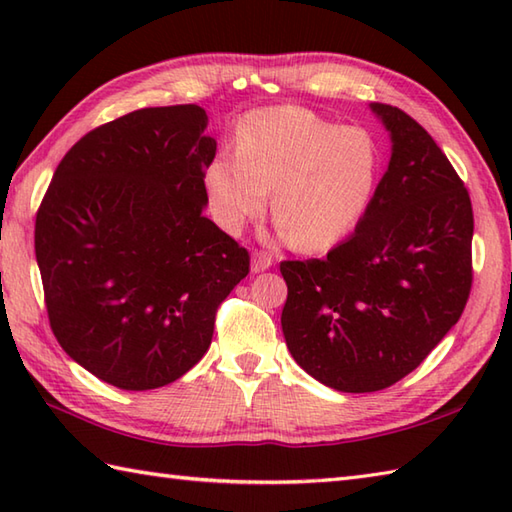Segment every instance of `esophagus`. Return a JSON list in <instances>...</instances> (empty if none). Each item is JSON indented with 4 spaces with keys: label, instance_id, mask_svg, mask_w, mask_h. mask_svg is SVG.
<instances>
[{
    "label": "esophagus",
    "instance_id": "1",
    "mask_svg": "<svg viewBox=\"0 0 512 512\" xmlns=\"http://www.w3.org/2000/svg\"><path fill=\"white\" fill-rule=\"evenodd\" d=\"M270 266H273V259H270V255H266L264 250H255L253 259H250V270H253V273H264V270Z\"/></svg>",
    "mask_w": 512,
    "mask_h": 512
}]
</instances>
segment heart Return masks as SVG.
<instances>
[{
	"label": "heart",
	"mask_w": 512,
	"mask_h": 512,
	"mask_svg": "<svg viewBox=\"0 0 512 512\" xmlns=\"http://www.w3.org/2000/svg\"><path fill=\"white\" fill-rule=\"evenodd\" d=\"M378 145L361 127L334 125L299 105L262 107L235 129V154L222 151L204 171L213 222L239 233L273 211L303 250L334 246L361 220L376 187Z\"/></svg>",
	"instance_id": "1"
}]
</instances>
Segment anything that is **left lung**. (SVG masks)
<instances>
[{
	"label": "left lung",
	"mask_w": 512,
	"mask_h": 512,
	"mask_svg": "<svg viewBox=\"0 0 512 512\" xmlns=\"http://www.w3.org/2000/svg\"><path fill=\"white\" fill-rule=\"evenodd\" d=\"M391 132V160L352 237L321 259L279 264L292 358L345 394L411 374L462 317L473 286V206L427 129L372 103Z\"/></svg>",
	"instance_id": "left-lung-1"
}]
</instances>
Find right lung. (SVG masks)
Returning a JSON list of instances; mask_svg holds the SVG:
<instances>
[{
    "label": "right lung",
    "mask_w": 512,
    "mask_h": 512,
    "mask_svg": "<svg viewBox=\"0 0 512 512\" xmlns=\"http://www.w3.org/2000/svg\"><path fill=\"white\" fill-rule=\"evenodd\" d=\"M198 105L145 107L85 134L35 220L50 328L118 389L169 385L200 361L248 250L204 217L215 140Z\"/></svg>",
    "instance_id": "obj_1"
}]
</instances>
